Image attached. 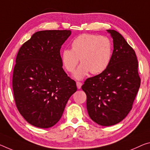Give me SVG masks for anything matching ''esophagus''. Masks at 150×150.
<instances>
[{
  "instance_id": "esophagus-1",
  "label": "esophagus",
  "mask_w": 150,
  "mask_h": 150,
  "mask_svg": "<svg viewBox=\"0 0 150 150\" xmlns=\"http://www.w3.org/2000/svg\"><path fill=\"white\" fill-rule=\"evenodd\" d=\"M76 84H77V87L78 89H81V86H82V83L77 81V83H76Z\"/></svg>"
}]
</instances>
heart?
<instances>
[{
	"label": "heart",
	"instance_id": "1",
	"mask_svg": "<svg viewBox=\"0 0 150 150\" xmlns=\"http://www.w3.org/2000/svg\"><path fill=\"white\" fill-rule=\"evenodd\" d=\"M71 49L61 52L63 65L68 72L72 73L79 63L81 64L74 73L77 79H82L89 72L99 74L105 71L111 61L113 45L105 36L82 34L71 42Z\"/></svg>",
	"mask_w": 150,
	"mask_h": 150
}]
</instances>
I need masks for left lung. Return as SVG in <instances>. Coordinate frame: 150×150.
I'll list each match as a JSON object with an SVG mask.
<instances>
[{
    "mask_svg": "<svg viewBox=\"0 0 150 150\" xmlns=\"http://www.w3.org/2000/svg\"><path fill=\"white\" fill-rule=\"evenodd\" d=\"M107 30L113 42L110 63L100 74L85 80L81 87L87 96L90 118L103 126L117 124L126 117L141 83L134 50L120 33Z\"/></svg>",
    "mask_w": 150,
    "mask_h": 150,
    "instance_id": "left-lung-1",
    "label": "left lung"
}]
</instances>
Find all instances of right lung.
Listing matches in <instances>:
<instances>
[{
    "label": "right lung",
    "mask_w": 150,
    "mask_h": 150,
    "mask_svg": "<svg viewBox=\"0 0 150 150\" xmlns=\"http://www.w3.org/2000/svg\"><path fill=\"white\" fill-rule=\"evenodd\" d=\"M71 34L69 30L36 32L16 55L13 75L15 104L25 120L35 127L55 125L77 91L75 81L63 70L60 54Z\"/></svg>",
    "instance_id": "add662e5"
}]
</instances>
